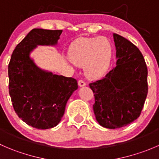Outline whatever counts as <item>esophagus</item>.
Returning <instances> with one entry per match:
<instances>
[{
  "label": "esophagus",
  "instance_id": "obj_1",
  "mask_svg": "<svg viewBox=\"0 0 159 159\" xmlns=\"http://www.w3.org/2000/svg\"><path fill=\"white\" fill-rule=\"evenodd\" d=\"M78 86H79V87H84V86L86 85V83L84 82V81H82V80H79L78 82Z\"/></svg>",
  "mask_w": 159,
  "mask_h": 159
}]
</instances>
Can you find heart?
Returning a JSON list of instances; mask_svg holds the SVG:
<instances>
[{
  "label": "heart",
  "instance_id": "1",
  "mask_svg": "<svg viewBox=\"0 0 159 159\" xmlns=\"http://www.w3.org/2000/svg\"><path fill=\"white\" fill-rule=\"evenodd\" d=\"M112 54L113 47L107 38H81L71 44L68 58L75 65L84 66L88 78L98 79L108 70Z\"/></svg>",
  "mask_w": 159,
  "mask_h": 159
}]
</instances>
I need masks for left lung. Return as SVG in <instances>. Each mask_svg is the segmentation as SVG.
<instances>
[{"label": "left lung", "instance_id": "obj_1", "mask_svg": "<svg viewBox=\"0 0 159 159\" xmlns=\"http://www.w3.org/2000/svg\"><path fill=\"white\" fill-rule=\"evenodd\" d=\"M116 66L102 80L91 83L96 120L101 126L119 129L137 119L148 94V69L139 49L126 38L113 34Z\"/></svg>", "mask_w": 159, "mask_h": 159}]
</instances>
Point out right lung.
Returning a JSON list of instances; mask_svg holds the SVG:
<instances>
[{
	"instance_id": "right-lung-1",
	"label": "right lung",
	"mask_w": 159,
	"mask_h": 159,
	"mask_svg": "<svg viewBox=\"0 0 159 159\" xmlns=\"http://www.w3.org/2000/svg\"><path fill=\"white\" fill-rule=\"evenodd\" d=\"M62 30L32 29L16 46L8 65L14 109L22 121L38 129L57 125L67 102L78 89L75 78L41 69L30 56L38 45H57Z\"/></svg>"
}]
</instances>
